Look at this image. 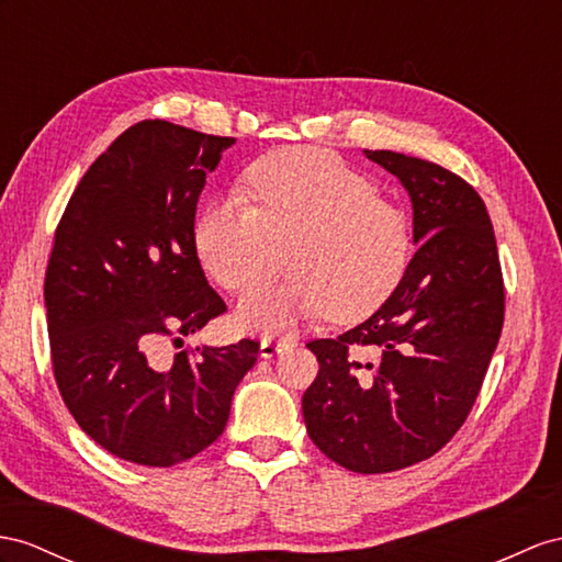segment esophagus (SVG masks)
Returning <instances> with one entry per match:
<instances>
[{
	"instance_id": "34e87169",
	"label": "esophagus",
	"mask_w": 562,
	"mask_h": 562,
	"mask_svg": "<svg viewBox=\"0 0 562 562\" xmlns=\"http://www.w3.org/2000/svg\"><path fill=\"white\" fill-rule=\"evenodd\" d=\"M290 339H280V341H276V339H263L261 341V356L263 358H272V356H278V353H282L284 349H290Z\"/></svg>"
}]
</instances>
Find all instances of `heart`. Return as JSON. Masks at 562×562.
<instances>
[{
    "label": "heart",
    "instance_id": "b5f03b06",
    "mask_svg": "<svg viewBox=\"0 0 562 562\" xmlns=\"http://www.w3.org/2000/svg\"><path fill=\"white\" fill-rule=\"evenodd\" d=\"M239 194L211 201L194 221L209 276L229 292H249L276 278L286 256L296 270L241 301L244 327L276 333L325 313L335 323L366 318L404 278L413 247L406 211L339 154H268L244 172Z\"/></svg>",
    "mask_w": 562,
    "mask_h": 562
}]
</instances>
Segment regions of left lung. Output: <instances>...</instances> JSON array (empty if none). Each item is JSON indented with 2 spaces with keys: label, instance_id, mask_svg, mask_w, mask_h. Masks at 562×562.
I'll use <instances>...</instances> for the list:
<instances>
[{
  "label": "left lung",
  "instance_id": "1",
  "mask_svg": "<svg viewBox=\"0 0 562 562\" xmlns=\"http://www.w3.org/2000/svg\"><path fill=\"white\" fill-rule=\"evenodd\" d=\"M366 156L408 190L420 247L366 323L306 344L321 370L301 408L329 460L380 474L431 458L463 427L496 351L506 292L494 227L470 182L415 156Z\"/></svg>",
  "mask_w": 562,
  "mask_h": 562
}]
</instances>
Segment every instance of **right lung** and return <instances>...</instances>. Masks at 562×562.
I'll use <instances>...</instances> for the list:
<instances>
[{
    "label": "right lung",
    "instance_id": "1",
    "mask_svg": "<svg viewBox=\"0 0 562 562\" xmlns=\"http://www.w3.org/2000/svg\"><path fill=\"white\" fill-rule=\"evenodd\" d=\"M235 137L142 121L78 182L54 233L45 276L52 370L70 415L102 449L170 468L223 435L256 339L180 349L227 311L194 249L206 172Z\"/></svg>",
    "mask_w": 562,
    "mask_h": 562
}]
</instances>
